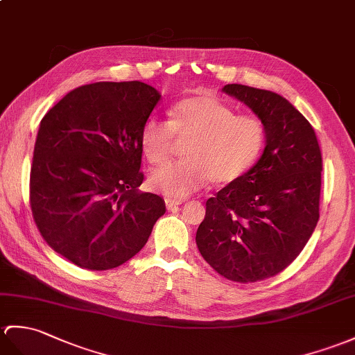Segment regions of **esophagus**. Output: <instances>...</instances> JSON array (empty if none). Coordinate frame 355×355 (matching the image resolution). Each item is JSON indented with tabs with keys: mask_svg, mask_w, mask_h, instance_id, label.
Listing matches in <instances>:
<instances>
[{
	"mask_svg": "<svg viewBox=\"0 0 355 355\" xmlns=\"http://www.w3.org/2000/svg\"><path fill=\"white\" fill-rule=\"evenodd\" d=\"M164 202H166V209L168 210H177L178 205L181 204V201H175V200H166Z\"/></svg>",
	"mask_w": 355,
	"mask_h": 355,
	"instance_id": "1",
	"label": "esophagus"
}]
</instances>
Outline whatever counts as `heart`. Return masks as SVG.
<instances>
[{
  "label": "heart",
  "mask_w": 355,
  "mask_h": 355,
  "mask_svg": "<svg viewBox=\"0 0 355 355\" xmlns=\"http://www.w3.org/2000/svg\"><path fill=\"white\" fill-rule=\"evenodd\" d=\"M175 137L186 140L183 162L166 163L150 174V184L171 200H183L210 180L228 184L248 171L265 142L260 119L236 114L234 109L207 94L195 95L169 109V122L148 119L140 131V146L157 164L174 150Z\"/></svg>",
  "instance_id": "obj_1"
}]
</instances>
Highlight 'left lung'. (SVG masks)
I'll return each instance as SVG.
<instances>
[{
  "instance_id": "obj_1",
  "label": "left lung",
  "mask_w": 355,
  "mask_h": 355,
  "mask_svg": "<svg viewBox=\"0 0 355 355\" xmlns=\"http://www.w3.org/2000/svg\"><path fill=\"white\" fill-rule=\"evenodd\" d=\"M222 92L255 113L266 145L251 169L205 202L196 246L222 277L252 283L289 266L315 232L322 154L310 122L282 95L243 85Z\"/></svg>"
}]
</instances>
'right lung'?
Masks as SVG:
<instances>
[{
	"label": "right lung",
	"instance_id": "add662e5",
	"mask_svg": "<svg viewBox=\"0 0 355 355\" xmlns=\"http://www.w3.org/2000/svg\"><path fill=\"white\" fill-rule=\"evenodd\" d=\"M162 95L142 81L71 90L40 121L30 204L40 234L73 265L121 266L144 248L166 211L140 192V131Z\"/></svg>",
	"mask_w": 355,
	"mask_h": 355
}]
</instances>
